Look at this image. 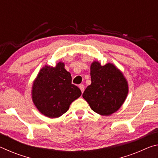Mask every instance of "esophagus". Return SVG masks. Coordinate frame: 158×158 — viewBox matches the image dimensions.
<instances>
[{"mask_svg":"<svg viewBox=\"0 0 158 158\" xmlns=\"http://www.w3.org/2000/svg\"><path fill=\"white\" fill-rule=\"evenodd\" d=\"M79 89H80V90H81V92L83 93L84 91V85H83V84H81V85H79Z\"/></svg>","mask_w":158,"mask_h":158,"instance_id":"34e87169","label":"esophagus"}]
</instances>
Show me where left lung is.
I'll list each match as a JSON object with an SVG mask.
<instances>
[{
  "label": "left lung",
  "instance_id": "left-lung-1",
  "mask_svg": "<svg viewBox=\"0 0 158 158\" xmlns=\"http://www.w3.org/2000/svg\"><path fill=\"white\" fill-rule=\"evenodd\" d=\"M90 78L91 84L82 96L92 110L102 116L118 110L128 93V83L122 72L113 63L102 65L95 60L90 65Z\"/></svg>",
  "mask_w": 158,
  "mask_h": 158
}]
</instances>
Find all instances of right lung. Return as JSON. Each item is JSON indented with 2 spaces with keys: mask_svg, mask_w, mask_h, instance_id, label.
Segmentation results:
<instances>
[{
  "mask_svg": "<svg viewBox=\"0 0 158 158\" xmlns=\"http://www.w3.org/2000/svg\"><path fill=\"white\" fill-rule=\"evenodd\" d=\"M31 95L37 110L45 116L56 118L68 110L81 91L72 84L71 74L60 61L55 67L45 65L40 70L33 83Z\"/></svg>",
  "mask_w": 158,
  "mask_h": 158,
  "instance_id": "obj_1",
  "label": "right lung"
}]
</instances>
